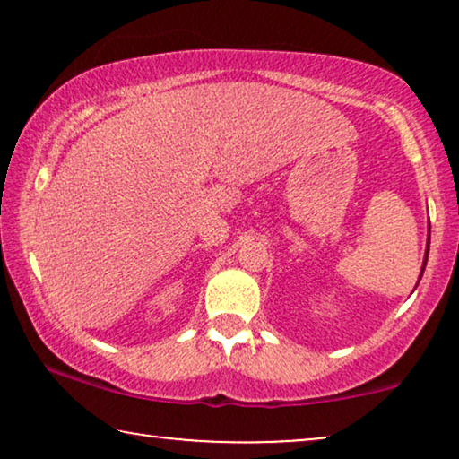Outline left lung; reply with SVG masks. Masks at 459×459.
I'll list each match as a JSON object with an SVG mask.
<instances>
[{"mask_svg": "<svg viewBox=\"0 0 459 459\" xmlns=\"http://www.w3.org/2000/svg\"><path fill=\"white\" fill-rule=\"evenodd\" d=\"M429 247H430V238H429ZM426 259H429V250H426ZM426 259H424V265H422V273H424V267H426ZM422 273H420V280H422Z\"/></svg>", "mask_w": 459, "mask_h": 459, "instance_id": "1", "label": "left lung"}]
</instances>
